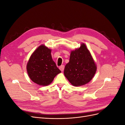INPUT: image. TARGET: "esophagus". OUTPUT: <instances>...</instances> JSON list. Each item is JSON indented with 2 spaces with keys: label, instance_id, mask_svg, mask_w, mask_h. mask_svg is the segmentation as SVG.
I'll list each match as a JSON object with an SVG mask.
<instances>
[{
  "label": "esophagus",
  "instance_id": "1",
  "mask_svg": "<svg viewBox=\"0 0 125 125\" xmlns=\"http://www.w3.org/2000/svg\"><path fill=\"white\" fill-rule=\"evenodd\" d=\"M64 68H65V66H64L63 65H62V66H61L60 67H59V69L62 72L63 71V70H64Z\"/></svg>",
  "mask_w": 125,
  "mask_h": 125
}]
</instances>
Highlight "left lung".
I'll use <instances>...</instances> for the list:
<instances>
[{"mask_svg":"<svg viewBox=\"0 0 125 125\" xmlns=\"http://www.w3.org/2000/svg\"><path fill=\"white\" fill-rule=\"evenodd\" d=\"M96 65L84 43L71 51L69 62L64 69V75L70 83L80 86L89 83L95 75Z\"/></svg>","mask_w":125,"mask_h":125,"instance_id":"left-lung-1","label":"left lung"}]
</instances>
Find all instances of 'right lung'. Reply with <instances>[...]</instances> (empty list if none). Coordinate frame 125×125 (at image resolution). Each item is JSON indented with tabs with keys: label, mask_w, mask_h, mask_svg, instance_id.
Instances as JSON below:
<instances>
[{
	"label": "right lung",
	"mask_w": 125,
	"mask_h": 125,
	"mask_svg": "<svg viewBox=\"0 0 125 125\" xmlns=\"http://www.w3.org/2000/svg\"><path fill=\"white\" fill-rule=\"evenodd\" d=\"M52 50L41 45L30 56L26 65L29 78L37 84H50L57 75L61 73L52 59Z\"/></svg>",
	"instance_id": "obj_1"
}]
</instances>
